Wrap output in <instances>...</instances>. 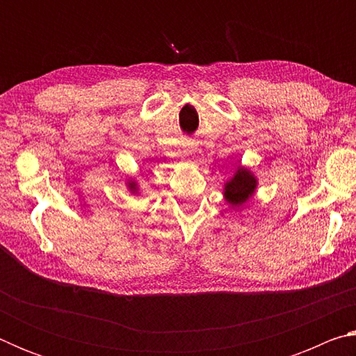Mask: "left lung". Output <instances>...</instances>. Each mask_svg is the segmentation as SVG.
<instances>
[{
	"label": "left lung",
	"instance_id": "obj_1",
	"mask_svg": "<svg viewBox=\"0 0 356 356\" xmlns=\"http://www.w3.org/2000/svg\"><path fill=\"white\" fill-rule=\"evenodd\" d=\"M256 179L251 171L246 168H238L236 176H234L225 185V196L231 206H242L250 200L252 193L256 190Z\"/></svg>",
	"mask_w": 356,
	"mask_h": 356
}]
</instances>
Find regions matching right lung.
<instances>
[{
    "instance_id": "1",
    "label": "right lung",
    "mask_w": 356,
    "mask_h": 356,
    "mask_svg": "<svg viewBox=\"0 0 356 356\" xmlns=\"http://www.w3.org/2000/svg\"><path fill=\"white\" fill-rule=\"evenodd\" d=\"M129 186H130V190H131V191H134V193H135V190H136V185H135V182H131V184H130V185H129Z\"/></svg>"
}]
</instances>
